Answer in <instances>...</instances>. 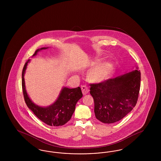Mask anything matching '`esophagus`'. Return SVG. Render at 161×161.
<instances>
[{
	"label": "esophagus",
	"mask_w": 161,
	"mask_h": 161,
	"mask_svg": "<svg viewBox=\"0 0 161 161\" xmlns=\"http://www.w3.org/2000/svg\"><path fill=\"white\" fill-rule=\"evenodd\" d=\"M81 90H82V92H83V95L87 94V93L89 92V91L88 87H87V86H85V85H83V86H81Z\"/></svg>",
	"instance_id": "1"
}]
</instances>
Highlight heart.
Listing matches in <instances>:
<instances>
[{"label":"heart","instance_id":"obj_1","mask_svg":"<svg viewBox=\"0 0 161 161\" xmlns=\"http://www.w3.org/2000/svg\"><path fill=\"white\" fill-rule=\"evenodd\" d=\"M111 64L108 63H100L95 65L89 72V78L93 81H101L108 77L111 71Z\"/></svg>","mask_w":161,"mask_h":161}]
</instances>
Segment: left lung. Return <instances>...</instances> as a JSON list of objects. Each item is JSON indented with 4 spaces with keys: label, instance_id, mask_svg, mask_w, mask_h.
<instances>
[{
    "label": "left lung",
    "instance_id": "left-lung-1",
    "mask_svg": "<svg viewBox=\"0 0 161 161\" xmlns=\"http://www.w3.org/2000/svg\"><path fill=\"white\" fill-rule=\"evenodd\" d=\"M94 100V112L102 123L117 122L136 106L141 86L140 70H135L121 76L90 84Z\"/></svg>",
    "mask_w": 161,
    "mask_h": 161
}]
</instances>
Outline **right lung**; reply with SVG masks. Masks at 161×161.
<instances>
[{"mask_svg":"<svg viewBox=\"0 0 161 161\" xmlns=\"http://www.w3.org/2000/svg\"><path fill=\"white\" fill-rule=\"evenodd\" d=\"M46 49V47H42L36 50L33 56L36 55L40 50ZM29 61L30 59L25 63L22 75L23 97L27 106L39 119L50 126H61L65 124L70 119L78 101L83 97L81 88L80 87L74 89L64 87L53 104L49 107H39L31 101L25 90L24 74Z\"/></svg>","mask_w":161,"mask_h":161,"instance_id":"1","label":"right lung"}]
</instances>
